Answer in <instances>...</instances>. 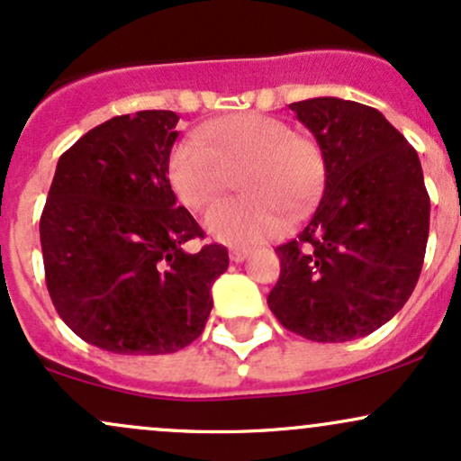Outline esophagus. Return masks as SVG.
<instances>
[{
	"label": "esophagus",
	"mask_w": 461,
	"mask_h": 461,
	"mask_svg": "<svg viewBox=\"0 0 461 461\" xmlns=\"http://www.w3.org/2000/svg\"><path fill=\"white\" fill-rule=\"evenodd\" d=\"M229 257H230V261L241 263L248 257V250H246V248H232V250L229 252Z\"/></svg>",
	"instance_id": "obj_1"
}]
</instances>
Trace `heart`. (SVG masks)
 I'll return each instance as SVG.
<instances>
[{
	"mask_svg": "<svg viewBox=\"0 0 461 461\" xmlns=\"http://www.w3.org/2000/svg\"><path fill=\"white\" fill-rule=\"evenodd\" d=\"M200 137L176 143L167 174L178 200L204 209L235 183L246 195L215 204L206 230L229 246H252L278 235L283 211L303 213L318 195L324 158L318 143L292 132L283 119L244 113L206 123Z\"/></svg>",
	"mask_w": 461,
	"mask_h": 461,
	"instance_id": "heart-1",
	"label": "heart"
}]
</instances>
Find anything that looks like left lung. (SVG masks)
<instances>
[{"label": "left lung", "instance_id": "left-lung-1", "mask_svg": "<svg viewBox=\"0 0 461 461\" xmlns=\"http://www.w3.org/2000/svg\"><path fill=\"white\" fill-rule=\"evenodd\" d=\"M324 158V191L296 240L278 246L267 304L312 342L384 327L411 296L425 261L429 194L420 158L376 108L339 97L289 104Z\"/></svg>", "mask_w": 461, "mask_h": 461}]
</instances>
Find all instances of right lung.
<instances>
[{
  "instance_id": "1",
  "label": "right lung",
  "mask_w": 461,
  "mask_h": 461,
  "mask_svg": "<svg viewBox=\"0 0 461 461\" xmlns=\"http://www.w3.org/2000/svg\"><path fill=\"white\" fill-rule=\"evenodd\" d=\"M172 111L100 123L56 165L41 215L48 292L77 338L117 355H165L200 338L229 250L183 244L204 230L167 178Z\"/></svg>"
}]
</instances>
